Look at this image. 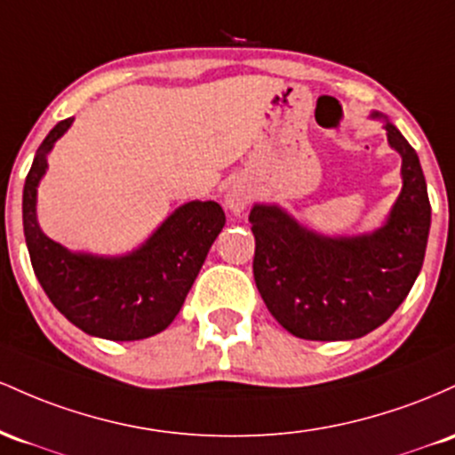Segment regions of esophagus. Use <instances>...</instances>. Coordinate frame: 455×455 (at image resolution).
<instances>
[{"label":"esophagus","instance_id":"1","mask_svg":"<svg viewBox=\"0 0 455 455\" xmlns=\"http://www.w3.org/2000/svg\"><path fill=\"white\" fill-rule=\"evenodd\" d=\"M249 200H251V188H249L244 180H234L232 185L228 187L226 197H223V202H226V206L232 212H243L244 208H247Z\"/></svg>","mask_w":455,"mask_h":455}]
</instances>
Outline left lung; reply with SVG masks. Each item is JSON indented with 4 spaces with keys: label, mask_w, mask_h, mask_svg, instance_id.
<instances>
[{
    "label": "left lung",
    "mask_w": 455,
    "mask_h": 455,
    "mask_svg": "<svg viewBox=\"0 0 455 455\" xmlns=\"http://www.w3.org/2000/svg\"><path fill=\"white\" fill-rule=\"evenodd\" d=\"M385 120L387 140L402 156V193L389 219L371 234L323 236L279 206L255 204L253 277L273 318L300 339L363 338L391 318L423 267L430 200L419 156Z\"/></svg>",
    "instance_id": "8db88e82"
}]
</instances>
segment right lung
<instances>
[{"label":"right lung","instance_id":"add662e5","mask_svg":"<svg viewBox=\"0 0 455 455\" xmlns=\"http://www.w3.org/2000/svg\"><path fill=\"white\" fill-rule=\"evenodd\" d=\"M73 117L58 122L36 150L23 187V232L36 277L51 303L84 333L135 341L161 333L176 318L208 249L226 226L217 202L176 208L135 251L117 258L73 253L51 241L36 219V193L47 155Z\"/></svg>","mask_w":455,"mask_h":455}]
</instances>
